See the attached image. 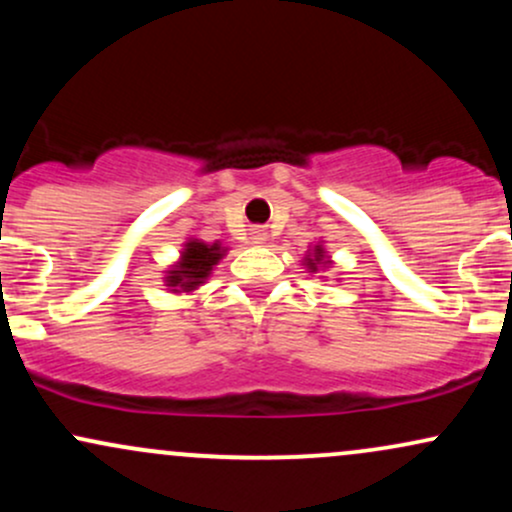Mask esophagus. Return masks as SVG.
<instances>
[{"instance_id":"34e87169","label":"esophagus","mask_w":512,"mask_h":512,"mask_svg":"<svg viewBox=\"0 0 512 512\" xmlns=\"http://www.w3.org/2000/svg\"><path fill=\"white\" fill-rule=\"evenodd\" d=\"M250 240H252V243L262 245L264 240H267V231H264V228H252V233H250Z\"/></svg>"}]
</instances>
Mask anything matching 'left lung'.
Returning <instances> with one entry per match:
<instances>
[{
  "label": "left lung",
  "instance_id": "left-lung-1",
  "mask_svg": "<svg viewBox=\"0 0 512 512\" xmlns=\"http://www.w3.org/2000/svg\"><path fill=\"white\" fill-rule=\"evenodd\" d=\"M305 264H308L310 272H317V267H320V264H327V262H325V250H322L320 245H315L313 255L305 257Z\"/></svg>",
  "mask_w": 512,
  "mask_h": 512
}]
</instances>
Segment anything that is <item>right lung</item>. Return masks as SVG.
Instances as JSON below:
<instances>
[{"label":"right lung","mask_w":512,"mask_h":512,"mask_svg":"<svg viewBox=\"0 0 512 512\" xmlns=\"http://www.w3.org/2000/svg\"><path fill=\"white\" fill-rule=\"evenodd\" d=\"M223 250L219 243L207 245L202 240H190L182 250L180 262L170 269L166 281L175 293L178 291H195L197 286L204 284V279L211 274L214 264L223 257Z\"/></svg>","instance_id":"1"}]
</instances>
